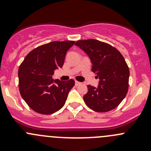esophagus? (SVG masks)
Returning <instances> with one entry per match:
<instances>
[{
  "instance_id": "1",
  "label": "esophagus",
  "mask_w": 151,
  "mask_h": 151,
  "mask_svg": "<svg viewBox=\"0 0 151 151\" xmlns=\"http://www.w3.org/2000/svg\"><path fill=\"white\" fill-rule=\"evenodd\" d=\"M80 84H81V83H80V82H78V81H77V80H76V81H75V85H76V86H77V85H80Z\"/></svg>"
}]
</instances>
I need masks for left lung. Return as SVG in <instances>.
Here are the masks:
<instances>
[{"label": "left lung", "instance_id": "obj_1", "mask_svg": "<svg viewBox=\"0 0 151 151\" xmlns=\"http://www.w3.org/2000/svg\"><path fill=\"white\" fill-rule=\"evenodd\" d=\"M75 45L88 54L92 71L100 80L98 88L88 85L85 103L97 112L112 110L121 104L129 90V68L115 47L96 39L78 40Z\"/></svg>", "mask_w": 151, "mask_h": 151}]
</instances>
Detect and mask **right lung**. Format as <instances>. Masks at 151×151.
Returning a JSON list of instances; mask_svg holds the SVG:
<instances>
[{
	"instance_id": "add662e5",
	"label": "right lung",
	"mask_w": 151,
	"mask_h": 151,
	"mask_svg": "<svg viewBox=\"0 0 151 151\" xmlns=\"http://www.w3.org/2000/svg\"><path fill=\"white\" fill-rule=\"evenodd\" d=\"M74 41L52 42L33 49L18 70L19 90L24 101L33 111L50 115L61 109L74 86L72 79L54 81V71L63 67L67 50Z\"/></svg>"
}]
</instances>
